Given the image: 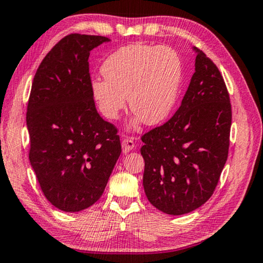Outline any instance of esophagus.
<instances>
[{
  "label": "esophagus",
  "instance_id": "34e87169",
  "mask_svg": "<svg viewBox=\"0 0 263 263\" xmlns=\"http://www.w3.org/2000/svg\"><path fill=\"white\" fill-rule=\"evenodd\" d=\"M121 145H122V151H123V153L127 154V153H129V151H130V150L134 149V146H135L134 140L130 139V137H127V139L122 140Z\"/></svg>",
  "mask_w": 263,
  "mask_h": 263
}]
</instances>
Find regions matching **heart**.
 Masks as SVG:
<instances>
[{
	"label": "heart",
	"mask_w": 263,
	"mask_h": 263,
	"mask_svg": "<svg viewBox=\"0 0 263 263\" xmlns=\"http://www.w3.org/2000/svg\"><path fill=\"white\" fill-rule=\"evenodd\" d=\"M105 78H95L91 90L105 118L118 119L126 106L136 121L155 126L163 122L177 104L182 83V61L168 46L132 44L105 60Z\"/></svg>",
	"instance_id": "obj_1"
}]
</instances>
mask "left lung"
Masks as SVG:
<instances>
[{
	"label": "left lung",
	"mask_w": 263,
	"mask_h": 263,
	"mask_svg": "<svg viewBox=\"0 0 263 263\" xmlns=\"http://www.w3.org/2000/svg\"><path fill=\"white\" fill-rule=\"evenodd\" d=\"M180 107L142 136L143 187L151 204L168 215L200 208L213 195L227 163L232 110L218 68L202 50Z\"/></svg>",
	"instance_id": "8db88e82"
}]
</instances>
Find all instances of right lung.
I'll list each match as a JSON object with an SVG mask.
<instances>
[{"label": "right lung", "instance_id": "obj_1", "mask_svg": "<svg viewBox=\"0 0 263 263\" xmlns=\"http://www.w3.org/2000/svg\"><path fill=\"white\" fill-rule=\"evenodd\" d=\"M107 41L101 35L64 36L32 83L26 113L30 163L46 199L67 213L100 199L121 154L118 129L97 112L91 90L90 52Z\"/></svg>", "mask_w": 263, "mask_h": 263}]
</instances>
